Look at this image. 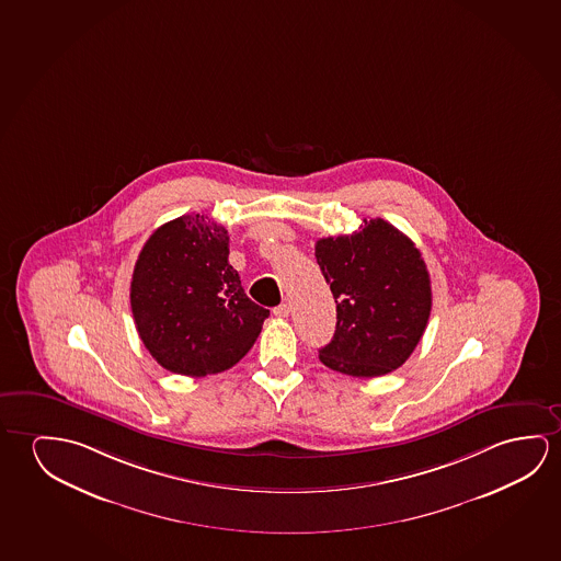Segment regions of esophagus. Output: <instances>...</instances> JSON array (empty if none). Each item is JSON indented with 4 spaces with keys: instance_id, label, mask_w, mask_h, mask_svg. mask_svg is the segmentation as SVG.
Here are the masks:
<instances>
[{
    "instance_id": "34e87169",
    "label": "esophagus",
    "mask_w": 561,
    "mask_h": 561,
    "mask_svg": "<svg viewBox=\"0 0 561 561\" xmlns=\"http://www.w3.org/2000/svg\"><path fill=\"white\" fill-rule=\"evenodd\" d=\"M289 312H291V307H289L287 302H284V305H279V307L274 309V314H276L277 319H287V317H289Z\"/></svg>"
}]
</instances>
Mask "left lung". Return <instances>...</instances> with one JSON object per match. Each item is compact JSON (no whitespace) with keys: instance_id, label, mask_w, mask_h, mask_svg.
Returning <instances> with one entry per match:
<instances>
[{"instance_id":"8db88e82","label":"left lung","mask_w":561,"mask_h":561,"mask_svg":"<svg viewBox=\"0 0 561 561\" xmlns=\"http://www.w3.org/2000/svg\"><path fill=\"white\" fill-rule=\"evenodd\" d=\"M354 234L314 247L336 301V332L319 350L332 371L371 379L404 365L432 312L430 272L404 233L385 219H363Z\"/></svg>"}]
</instances>
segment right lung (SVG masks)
<instances>
[{
    "instance_id": "right-lung-1",
    "label": "right lung",
    "mask_w": 561,
    "mask_h": 561,
    "mask_svg": "<svg viewBox=\"0 0 561 561\" xmlns=\"http://www.w3.org/2000/svg\"><path fill=\"white\" fill-rule=\"evenodd\" d=\"M129 302L147 352L186 377L231 369L270 314L250 301L229 264L227 229L204 214L176 217L147 239Z\"/></svg>"
}]
</instances>
